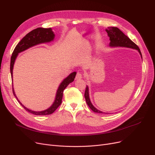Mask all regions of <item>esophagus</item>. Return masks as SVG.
<instances>
[{"label": "esophagus", "mask_w": 155, "mask_h": 155, "mask_svg": "<svg viewBox=\"0 0 155 155\" xmlns=\"http://www.w3.org/2000/svg\"><path fill=\"white\" fill-rule=\"evenodd\" d=\"M82 77H83L82 73H80V72H78V73H77L76 77H75V79H76V80L80 79V78H82Z\"/></svg>", "instance_id": "1"}]
</instances>
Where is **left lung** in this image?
Instances as JSON below:
<instances>
[{
  "mask_svg": "<svg viewBox=\"0 0 155 155\" xmlns=\"http://www.w3.org/2000/svg\"><path fill=\"white\" fill-rule=\"evenodd\" d=\"M105 31L107 32V35L109 37V40L110 41L109 43V46L110 48L123 47L134 49V50H136L139 52L140 54L141 55V59H143L141 52L140 50L139 47H138L133 41H132L126 35H125L119 28L116 27H109L107 28V29H105ZM84 96L87 105L92 111H94L95 113L109 114L107 112H102L99 109H97L94 106L90 99V96H89V88L88 86H87L86 87Z\"/></svg>",
  "mask_w": 155,
  "mask_h": 155,
  "instance_id": "obj_1",
  "label": "left lung"
}]
</instances>
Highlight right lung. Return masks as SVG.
I'll list each match as a JSON object with an SVG mask.
<instances>
[{"label": "right lung", "mask_w": 155, "mask_h": 155, "mask_svg": "<svg viewBox=\"0 0 155 155\" xmlns=\"http://www.w3.org/2000/svg\"><path fill=\"white\" fill-rule=\"evenodd\" d=\"M55 37V35L54 34V32L53 31L51 28H38L34 30L31 31L28 33L25 36H24L21 40V41L15 46L14 50L12 53L11 58V65H10V70H11V77L12 78V73H13V68L15 61L17 58L18 55L19 53L25 51L29 48L32 46H35L38 45L43 44L50 43L54 40ZM77 74V72L74 71L71 73L70 74L61 82L60 84L58 90L56 91L55 99L52 104L51 106L48 108L46 110H41V111H34L30 110L26 107L22 103L19 101L18 98L16 96L13 85H12V92L14 95L16 97L19 103L22 105V106L26 109V110L28 111L29 112L32 114L37 115V116H45V115H50L53 113L56 109L58 108L60 104H61V101L63 98V93L64 88H66L70 83L73 82L74 80L75 76Z\"/></svg>", "instance_id": "right-lung-1"}]
</instances>
